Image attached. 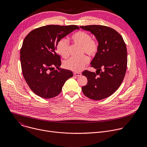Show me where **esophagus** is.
I'll use <instances>...</instances> for the list:
<instances>
[{"instance_id":"obj_1","label":"esophagus","mask_w":147,"mask_h":147,"mask_svg":"<svg viewBox=\"0 0 147 147\" xmlns=\"http://www.w3.org/2000/svg\"><path fill=\"white\" fill-rule=\"evenodd\" d=\"M73 74H74V76H80L81 75V73H74Z\"/></svg>"}]
</instances>
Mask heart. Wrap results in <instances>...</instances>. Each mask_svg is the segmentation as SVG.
<instances>
[{
	"label": "heart",
	"instance_id": "heart-1",
	"mask_svg": "<svg viewBox=\"0 0 147 147\" xmlns=\"http://www.w3.org/2000/svg\"><path fill=\"white\" fill-rule=\"evenodd\" d=\"M71 39L76 44L82 46V53L85 52L90 56H94L98 52V45L96 42L91 39V35L87 32L79 31L71 36ZM56 49L63 58H66L69 55V43L65 38L58 40ZM88 58L84 55L80 57H71L64 62L65 67L73 71H80L88 63Z\"/></svg>",
	"mask_w": 147,
	"mask_h": 147
}]
</instances>
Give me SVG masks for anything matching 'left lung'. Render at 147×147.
<instances>
[{
    "mask_svg": "<svg viewBox=\"0 0 147 147\" xmlns=\"http://www.w3.org/2000/svg\"><path fill=\"white\" fill-rule=\"evenodd\" d=\"M80 27L93 34L99 44L91 62L96 73L88 70L82 73L88 80L82 91L91 99H105L112 95L123 81L127 65L126 45L121 35L111 27L100 25Z\"/></svg>",
    "mask_w": 147,
    "mask_h": 147,
    "instance_id": "1",
    "label": "left lung"
}]
</instances>
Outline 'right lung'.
<instances>
[{
  "label": "right lung",
  "instance_id": "right-lung-1",
  "mask_svg": "<svg viewBox=\"0 0 147 147\" xmlns=\"http://www.w3.org/2000/svg\"><path fill=\"white\" fill-rule=\"evenodd\" d=\"M76 29L79 27L75 25H48L33 30L24 38L20 51L21 66L26 82L36 95L45 99L55 97L73 77L70 70L59 68L61 60L56 46L59 40Z\"/></svg>",
  "mask_w": 147,
  "mask_h": 147
}]
</instances>
